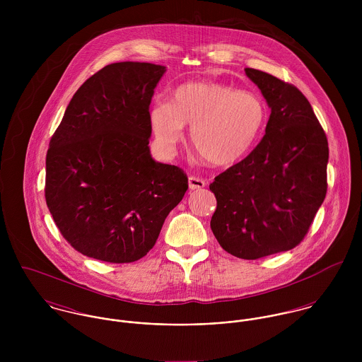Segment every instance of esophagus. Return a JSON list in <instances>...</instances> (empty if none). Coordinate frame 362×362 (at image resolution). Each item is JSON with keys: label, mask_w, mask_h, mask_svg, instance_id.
Segmentation results:
<instances>
[{"label": "esophagus", "mask_w": 362, "mask_h": 362, "mask_svg": "<svg viewBox=\"0 0 362 362\" xmlns=\"http://www.w3.org/2000/svg\"><path fill=\"white\" fill-rule=\"evenodd\" d=\"M188 185H189V189H201L206 185L205 180L199 178V177H195V175H191L188 178Z\"/></svg>", "instance_id": "1"}]
</instances>
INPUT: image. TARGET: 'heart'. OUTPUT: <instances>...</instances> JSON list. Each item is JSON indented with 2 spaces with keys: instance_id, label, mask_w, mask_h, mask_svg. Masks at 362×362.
I'll use <instances>...</instances> for the list:
<instances>
[{
  "instance_id": "b5f03b06",
  "label": "heart",
  "mask_w": 362,
  "mask_h": 362,
  "mask_svg": "<svg viewBox=\"0 0 362 362\" xmlns=\"http://www.w3.org/2000/svg\"><path fill=\"white\" fill-rule=\"evenodd\" d=\"M157 144L173 151L191 125L189 139L213 165H230L250 152L264 127L266 107L257 95L216 82L177 86L170 102L157 100L149 110Z\"/></svg>"
}]
</instances>
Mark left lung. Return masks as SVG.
<instances>
[{"label":"left lung","instance_id":"left-lung-1","mask_svg":"<svg viewBox=\"0 0 362 362\" xmlns=\"http://www.w3.org/2000/svg\"><path fill=\"white\" fill-rule=\"evenodd\" d=\"M270 107L264 136L209 185L217 207L210 227L220 247L241 259L290 251L323 204L327 138L307 98L291 83L245 68Z\"/></svg>","mask_w":362,"mask_h":362}]
</instances>
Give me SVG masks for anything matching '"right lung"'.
Segmentation results:
<instances>
[{"instance_id":"obj_1","label":"right lung","mask_w":362,"mask_h":362,"mask_svg":"<svg viewBox=\"0 0 362 362\" xmlns=\"http://www.w3.org/2000/svg\"><path fill=\"white\" fill-rule=\"evenodd\" d=\"M165 66L114 62L74 95L46 157V202L62 237L110 263L144 258L188 189L151 156L149 105Z\"/></svg>"}]
</instances>
